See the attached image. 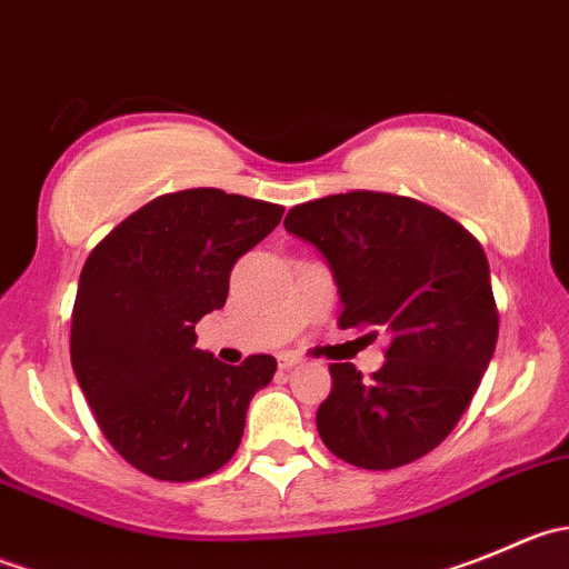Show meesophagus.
I'll use <instances>...</instances> for the list:
<instances>
[{
    "instance_id": "34e87169",
    "label": "esophagus",
    "mask_w": 569,
    "mask_h": 569,
    "mask_svg": "<svg viewBox=\"0 0 569 569\" xmlns=\"http://www.w3.org/2000/svg\"><path fill=\"white\" fill-rule=\"evenodd\" d=\"M302 360L297 358V355H280L278 358V369L280 371H289V369H295V366H300Z\"/></svg>"
}]
</instances>
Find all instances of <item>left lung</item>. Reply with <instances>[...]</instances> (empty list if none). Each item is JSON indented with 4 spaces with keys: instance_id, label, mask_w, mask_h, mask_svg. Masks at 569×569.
<instances>
[{
    "instance_id": "left-lung-1",
    "label": "left lung",
    "mask_w": 569,
    "mask_h": 569,
    "mask_svg": "<svg viewBox=\"0 0 569 569\" xmlns=\"http://www.w3.org/2000/svg\"><path fill=\"white\" fill-rule=\"evenodd\" d=\"M283 226L330 263L343 302L338 325L391 336L371 380L352 363L330 366L321 443L366 470L429 455L468 410L496 352L498 308L481 244L435 206L369 189L295 206Z\"/></svg>"
}]
</instances>
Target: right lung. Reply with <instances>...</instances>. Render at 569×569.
Here are the masks:
<instances>
[{"label": "right lung", "mask_w": 569, "mask_h": 569, "mask_svg": "<svg viewBox=\"0 0 569 569\" xmlns=\"http://www.w3.org/2000/svg\"><path fill=\"white\" fill-rule=\"evenodd\" d=\"M283 206L181 189L153 198L96 244L79 274L71 366L104 438L159 481H194L237 455L250 399L278 360L226 366L194 349L231 269L272 233Z\"/></svg>", "instance_id": "add662e5"}]
</instances>
